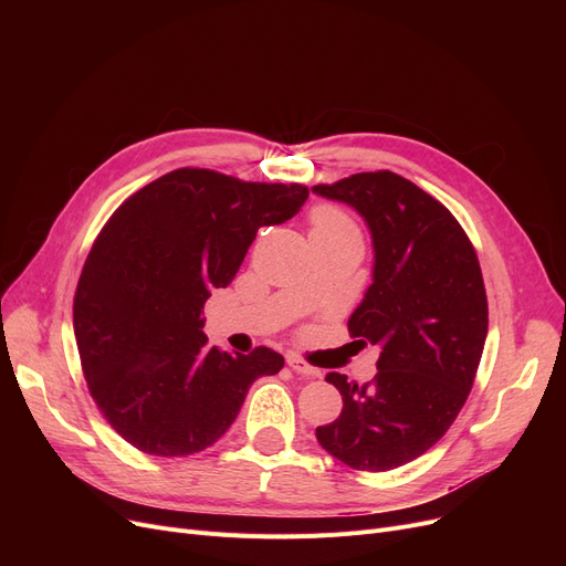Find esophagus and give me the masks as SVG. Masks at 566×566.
<instances>
[{
    "label": "esophagus",
    "instance_id": "esophagus-1",
    "mask_svg": "<svg viewBox=\"0 0 566 566\" xmlns=\"http://www.w3.org/2000/svg\"><path fill=\"white\" fill-rule=\"evenodd\" d=\"M289 367L295 371V374H303V376H312V378H316V376H321V371L316 369V367H312V365H307L303 358H298V355H289Z\"/></svg>",
    "mask_w": 566,
    "mask_h": 566
}]
</instances>
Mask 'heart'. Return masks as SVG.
I'll use <instances>...</instances> for the list:
<instances>
[{
	"instance_id": "1",
	"label": "heart",
	"mask_w": 566,
	"mask_h": 566,
	"mask_svg": "<svg viewBox=\"0 0 566 566\" xmlns=\"http://www.w3.org/2000/svg\"><path fill=\"white\" fill-rule=\"evenodd\" d=\"M310 235H358L355 222L337 206H316L310 216Z\"/></svg>"
}]
</instances>
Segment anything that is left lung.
<instances>
[{
	"label": "left lung",
	"mask_w": 566,
	"mask_h": 566,
	"mask_svg": "<svg viewBox=\"0 0 566 566\" xmlns=\"http://www.w3.org/2000/svg\"><path fill=\"white\" fill-rule=\"evenodd\" d=\"M312 192L369 227L371 284L348 333L380 348L371 382L325 376L344 408L316 440L353 470H395L433 448L470 395L489 333L482 268L457 218L399 174H353Z\"/></svg>",
	"instance_id": "8db88e82"
}]
</instances>
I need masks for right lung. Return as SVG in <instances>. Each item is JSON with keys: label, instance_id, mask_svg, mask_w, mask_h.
<instances>
[{"label": "right lung", "instance_id": "obj_1", "mask_svg": "<svg viewBox=\"0 0 566 566\" xmlns=\"http://www.w3.org/2000/svg\"><path fill=\"white\" fill-rule=\"evenodd\" d=\"M310 190L184 167L116 208L88 252L73 303L82 371L109 427L154 457L206 450L250 385L284 358L208 346L203 303L235 277L261 227L291 220Z\"/></svg>", "mask_w": 566, "mask_h": 566}]
</instances>
